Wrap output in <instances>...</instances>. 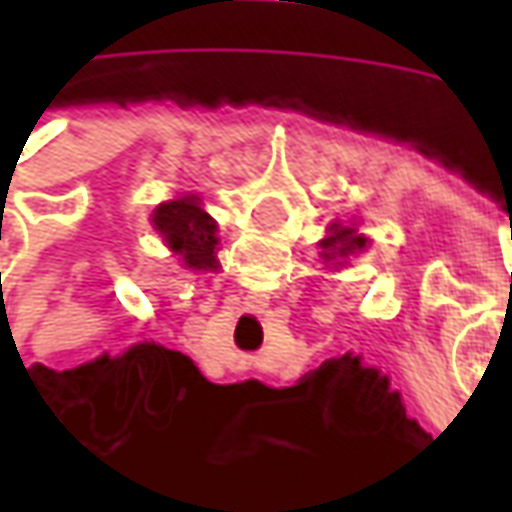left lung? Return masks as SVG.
Instances as JSON below:
<instances>
[{"label":"left lung","instance_id":"1","mask_svg":"<svg viewBox=\"0 0 512 512\" xmlns=\"http://www.w3.org/2000/svg\"><path fill=\"white\" fill-rule=\"evenodd\" d=\"M370 245L356 227L330 225V236H325L319 247H322V259L325 262H336V259H347L350 253H362L364 247ZM342 265V262H336Z\"/></svg>","mask_w":512,"mask_h":512}]
</instances>
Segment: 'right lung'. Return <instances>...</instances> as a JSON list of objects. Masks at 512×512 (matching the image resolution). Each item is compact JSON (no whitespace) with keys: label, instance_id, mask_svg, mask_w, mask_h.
Wrapping results in <instances>:
<instances>
[{"label":"right lung","instance_id":"right-lung-1","mask_svg":"<svg viewBox=\"0 0 512 512\" xmlns=\"http://www.w3.org/2000/svg\"><path fill=\"white\" fill-rule=\"evenodd\" d=\"M153 227L162 233L168 247L182 256V262L193 270H213L216 262V222L207 216L196 196L170 199L153 210Z\"/></svg>","mask_w":512,"mask_h":512}]
</instances>
